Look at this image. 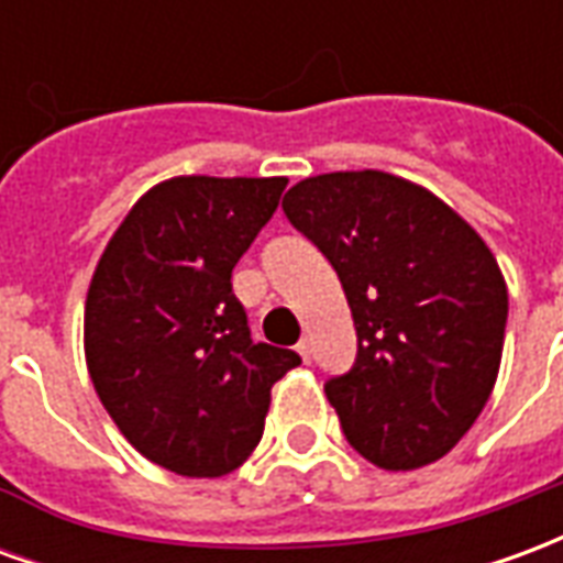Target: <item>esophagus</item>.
I'll list each match as a JSON object with an SVG mask.
<instances>
[{"label":"esophagus","mask_w":563,"mask_h":563,"mask_svg":"<svg viewBox=\"0 0 563 563\" xmlns=\"http://www.w3.org/2000/svg\"><path fill=\"white\" fill-rule=\"evenodd\" d=\"M295 350H298V355H301L305 362H310V358H313V346H310V341H307V338L301 343H298Z\"/></svg>","instance_id":"esophagus-1"}]
</instances>
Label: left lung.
I'll return each mask as SVG.
<instances>
[{
  "label": "left lung",
  "instance_id": "left-lung-1",
  "mask_svg": "<svg viewBox=\"0 0 563 563\" xmlns=\"http://www.w3.org/2000/svg\"><path fill=\"white\" fill-rule=\"evenodd\" d=\"M283 210L353 313L355 367L325 383L350 446L383 471L443 459L500 371L509 298L495 253L431 189L377 168L305 177Z\"/></svg>",
  "mask_w": 563,
  "mask_h": 563
}]
</instances>
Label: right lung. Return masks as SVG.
<instances>
[{
    "label": "right lung",
    "mask_w": 563,
    "mask_h": 563,
    "mask_svg": "<svg viewBox=\"0 0 563 563\" xmlns=\"http://www.w3.org/2000/svg\"><path fill=\"white\" fill-rule=\"evenodd\" d=\"M286 177L180 174L132 205L92 271L84 355L120 434L153 464L217 479L265 431L271 386L301 358L253 343L232 268Z\"/></svg>",
    "instance_id": "right-lung-1"
}]
</instances>
